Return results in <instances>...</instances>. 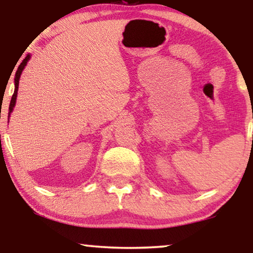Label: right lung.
<instances>
[{
    "instance_id": "1",
    "label": "right lung",
    "mask_w": 253,
    "mask_h": 253,
    "mask_svg": "<svg viewBox=\"0 0 253 253\" xmlns=\"http://www.w3.org/2000/svg\"><path fill=\"white\" fill-rule=\"evenodd\" d=\"M29 60H30V55H27V56L23 60L22 63H20V65H19L18 69H17V71H16V76H15V92H13L12 98H11V101H10V106H9V115H10V113L12 112L13 107H15V105H16L17 92H18V85H19V78H20V75H22L23 69L25 68V65H26L27 61H29Z\"/></svg>"
}]
</instances>
